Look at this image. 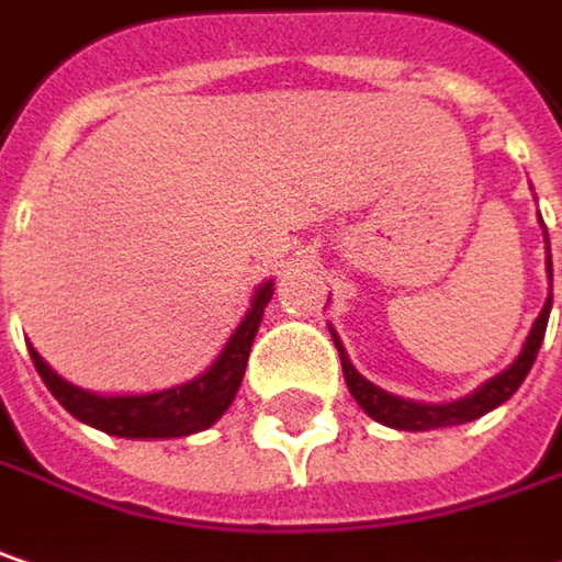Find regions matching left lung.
<instances>
[{
  "mask_svg": "<svg viewBox=\"0 0 562 562\" xmlns=\"http://www.w3.org/2000/svg\"><path fill=\"white\" fill-rule=\"evenodd\" d=\"M541 215V213H538ZM547 241V232H544ZM547 280H550V292H547V302L541 314L535 317L528 337H525V347L515 356L509 369H503L499 375L486 379L480 387H474L471 394L458 397V401H448V404H423V401H411V397H397L391 391H384L379 384L359 375L356 366L349 362L347 349L340 344L337 330L330 327V337H334V347L340 352V362H344V379H347L349 394L356 397V404L369 413L375 423L381 426H391V429H404V432H426V429H446V426H461V423H471L483 413L496 411L499 404H506L512 394L521 387V381L528 379L535 359H538V349L544 344L547 317H550V305H553V263H550V241H547Z\"/></svg>",
  "mask_w": 562,
  "mask_h": 562,
  "instance_id": "left-lung-1",
  "label": "left lung"
}]
</instances>
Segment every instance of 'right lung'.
I'll list each match as a JSON object with an SVG mask.
<instances>
[{
	"label": "right lung",
	"instance_id": "1",
	"mask_svg": "<svg viewBox=\"0 0 562 562\" xmlns=\"http://www.w3.org/2000/svg\"><path fill=\"white\" fill-rule=\"evenodd\" d=\"M270 299H273V280L260 282L254 289L248 314L232 330L228 344L215 356L213 366L203 375L165 387V391L94 394L56 375L34 347H27V352L53 397L76 419H82L85 426H94L120 439H183V436L210 429L215 419L232 407L245 379V369H248L250 344L257 337V327L263 321V308L270 305Z\"/></svg>",
	"mask_w": 562,
	"mask_h": 562
}]
</instances>
